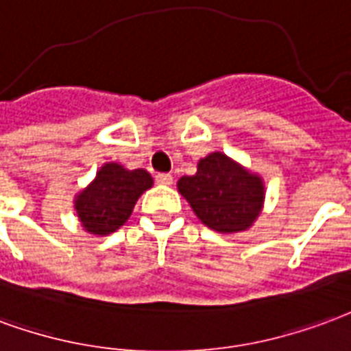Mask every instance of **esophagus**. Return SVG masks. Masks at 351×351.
Segmentation results:
<instances>
[{
    "label": "esophagus",
    "instance_id": "esophagus-1",
    "mask_svg": "<svg viewBox=\"0 0 351 351\" xmlns=\"http://www.w3.org/2000/svg\"><path fill=\"white\" fill-rule=\"evenodd\" d=\"M157 183H158V185H172L173 178L170 176V173H158Z\"/></svg>",
    "mask_w": 351,
    "mask_h": 351
}]
</instances>
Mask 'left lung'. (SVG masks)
<instances>
[{"label":"left lung","mask_w":351,"mask_h":351,"mask_svg":"<svg viewBox=\"0 0 351 351\" xmlns=\"http://www.w3.org/2000/svg\"><path fill=\"white\" fill-rule=\"evenodd\" d=\"M178 191L207 228L219 234L249 230L265 202L262 176L221 151L200 158L194 176L179 179Z\"/></svg>","instance_id":"8db88e82"}]
</instances>
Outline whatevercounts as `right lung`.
Masks as SVG:
<instances>
[{
    "label": "right lung",
    "mask_w": 351,
    "mask_h": 351,
    "mask_svg": "<svg viewBox=\"0 0 351 351\" xmlns=\"http://www.w3.org/2000/svg\"><path fill=\"white\" fill-rule=\"evenodd\" d=\"M153 186L144 168L127 170L119 162H104L95 179L74 196L80 226L88 234L104 237L129 221L138 198Z\"/></svg>",
    "instance_id": "obj_1"
}]
</instances>
